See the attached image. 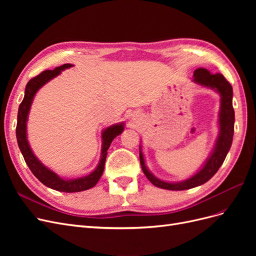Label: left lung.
<instances>
[{"instance_id":"8db88e82","label":"left lung","mask_w":256,"mask_h":256,"mask_svg":"<svg viewBox=\"0 0 256 256\" xmlns=\"http://www.w3.org/2000/svg\"><path fill=\"white\" fill-rule=\"evenodd\" d=\"M193 82L202 85V86L214 90L219 92L221 97V106L219 112V136L216 138L214 150L210 156L206 160L205 164L200 171L191 176L190 178L178 182H168L159 180L154 176L150 170L145 166V160L143 152L140 147V162L142 171L148 180L158 188L166 190H187L198 187L208 182L210 178L218 172L219 168L222 166L223 161L226 160V154L230 148L234 136V122H235V112L233 109V88L230 82L221 74H210L205 68H198L193 74Z\"/></svg>"}]
</instances>
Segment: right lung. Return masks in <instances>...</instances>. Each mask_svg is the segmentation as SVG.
I'll return each mask as SVG.
<instances>
[{
  "mask_svg": "<svg viewBox=\"0 0 256 256\" xmlns=\"http://www.w3.org/2000/svg\"><path fill=\"white\" fill-rule=\"evenodd\" d=\"M72 66L74 65L72 64H64L60 67L54 68L53 70H44L28 82L24 92V98H23L22 102L19 106L18 122L16 128V136L19 148L30 171H32V173L36 176L37 180L42 182L44 186H47V187L53 190L62 192H80L94 187L104 173L108 150H109V147L114 138L120 136L124 130V124L122 122L108 127L102 131V158L99 160L97 168L86 176L74 178V180H64V178L60 177L56 173H54L50 168L44 166L42 162L37 159L32 150H30L26 136L28 116L30 113V106H32L33 102L34 96L36 95L37 90L42 88L46 83L49 82L53 78H56V76H58L62 72L65 70V69L70 68Z\"/></svg>",
  "mask_w": 256,
  "mask_h": 256,
  "instance_id": "right-lung-1",
  "label": "right lung"
}]
</instances>
